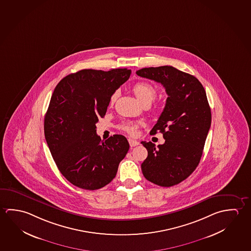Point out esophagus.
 <instances>
[{
	"mask_svg": "<svg viewBox=\"0 0 251 251\" xmlns=\"http://www.w3.org/2000/svg\"><path fill=\"white\" fill-rule=\"evenodd\" d=\"M128 144L130 145V147H135V146L139 145V142L134 139H128Z\"/></svg>",
	"mask_w": 251,
	"mask_h": 251,
	"instance_id": "34e87169",
	"label": "esophagus"
}]
</instances>
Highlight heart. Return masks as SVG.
Returning a JSON list of instances; mask_svg holds the SVG:
<instances>
[{
  "label": "heart",
  "mask_w": 251,
  "mask_h": 251,
  "mask_svg": "<svg viewBox=\"0 0 251 251\" xmlns=\"http://www.w3.org/2000/svg\"><path fill=\"white\" fill-rule=\"evenodd\" d=\"M132 90L134 94L136 95V97L139 99L140 101L145 104H150L153 100L156 98V94H157V89L156 86L152 85L151 83L146 82V81H140L137 82L132 86ZM117 98V93H114L110 99V103L114 104ZM142 122H132V121H125L124 123L120 124L119 127L127 132V134L135 136L137 132V128L140 125H142Z\"/></svg>",
  "instance_id": "obj_1"
}]
</instances>
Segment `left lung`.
<instances>
[{
    "instance_id": "8db88e82",
    "label": "left lung",
    "mask_w": 251,
    "mask_h": 251,
    "mask_svg": "<svg viewBox=\"0 0 251 251\" xmlns=\"http://www.w3.org/2000/svg\"><path fill=\"white\" fill-rule=\"evenodd\" d=\"M136 74L161 83L168 95L164 111L151 130L163 134L165 142L156 148L141 142L148 156L141 165L147 180L164 187L177 185L196 169L211 126V108L201 83L173 66L149 67Z\"/></svg>"
}]
</instances>
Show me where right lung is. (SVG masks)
I'll use <instances>...</instances> for the list:
<instances>
[{
	"label": "right lung",
	"mask_w": 251,
	"mask_h": 251,
	"mask_svg": "<svg viewBox=\"0 0 251 251\" xmlns=\"http://www.w3.org/2000/svg\"><path fill=\"white\" fill-rule=\"evenodd\" d=\"M130 74L127 68L84 69L62 78L54 89L45 116L46 143L59 172L77 187L97 190L109 184L128 151L125 136L101 141L95 124Z\"/></svg>",
	"instance_id": "obj_1"
}]
</instances>
